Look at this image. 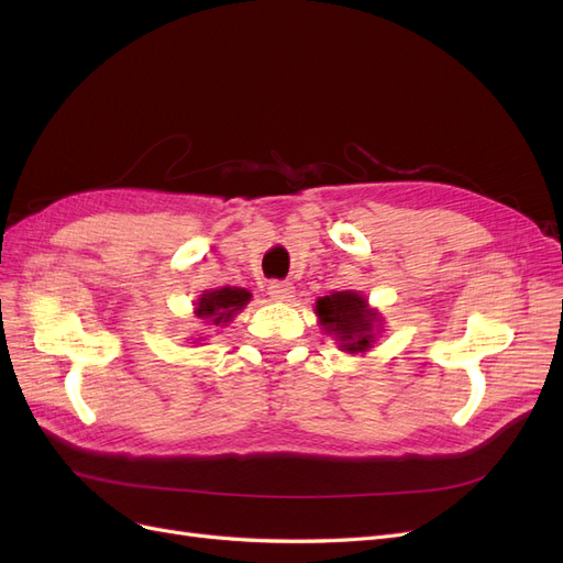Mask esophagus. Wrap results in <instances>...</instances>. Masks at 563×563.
<instances>
[{
    "label": "esophagus",
    "instance_id": "34e87169",
    "mask_svg": "<svg viewBox=\"0 0 563 563\" xmlns=\"http://www.w3.org/2000/svg\"><path fill=\"white\" fill-rule=\"evenodd\" d=\"M267 296L272 300H288L294 298V284L291 282H269Z\"/></svg>",
    "mask_w": 563,
    "mask_h": 563
}]
</instances>
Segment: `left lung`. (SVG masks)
Wrapping results in <instances>:
<instances>
[{
	"mask_svg": "<svg viewBox=\"0 0 563 563\" xmlns=\"http://www.w3.org/2000/svg\"><path fill=\"white\" fill-rule=\"evenodd\" d=\"M317 314L321 327L340 338L345 352H366L376 343L378 314L366 308V300L354 291H335L317 300Z\"/></svg>",
	"mask_w": 563,
	"mask_h": 563,
	"instance_id": "1",
	"label": "left lung"
}]
</instances>
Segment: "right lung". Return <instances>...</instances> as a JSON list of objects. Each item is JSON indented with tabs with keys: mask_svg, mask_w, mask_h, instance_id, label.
<instances>
[{
	"mask_svg": "<svg viewBox=\"0 0 563 563\" xmlns=\"http://www.w3.org/2000/svg\"><path fill=\"white\" fill-rule=\"evenodd\" d=\"M251 300V294L246 288H220V291L203 294L197 302V317L199 319H209L213 327H220V323H228L234 312H240L244 305Z\"/></svg>",
	"mask_w": 563,
	"mask_h": 563,
	"instance_id": "right-lung-1",
	"label": "right lung"
}]
</instances>
